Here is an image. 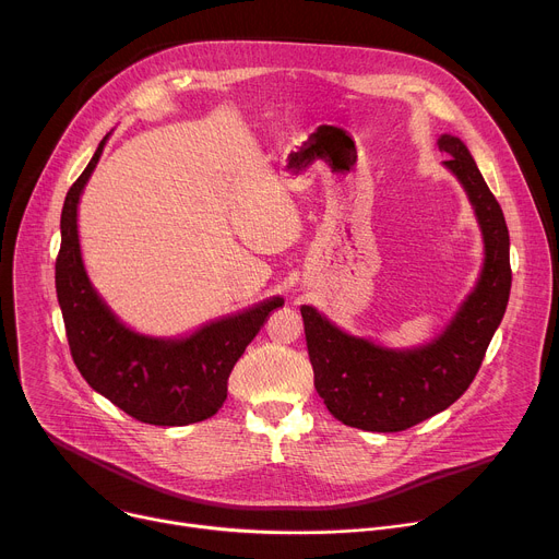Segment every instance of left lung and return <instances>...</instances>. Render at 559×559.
<instances>
[{
  "label": "left lung",
  "mask_w": 559,
  "mask_h": 559,
  "mask_svg": "<svg viewBox=\"0 0 559 559\" xmlns=\"http://www.w3.org/2000/svg\"><path fill=\"white\" fill-rule=\"evenodd\" d=\"M442 162L474 209L483 236V265L469 294L423 346L391 348L334 325L312 306H301L314 389L328 412L364 431H404L452 406L472 384L506 314L510 296V236L506 217L454 134L438 136Z\"/></svg>",
  "instance_id": "left-lung-1"
}]
</instances>
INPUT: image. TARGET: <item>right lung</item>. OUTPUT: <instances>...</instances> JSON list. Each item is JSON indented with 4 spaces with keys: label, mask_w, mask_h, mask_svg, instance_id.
I'll use <instances>...</instances> for the list:
<instances>
[{
    "label": "right lung",
    "mask_w": 559,
    "mask_h": 559,
    "mask_svg": "<svg viewBox=\"0 0 559 559\" xmlns=\"http://www.w3.org/2000/svg\"><path fill=\"white\" fill-rule=\"evenodd\" d=\"M107 136L69 189L60 217L56 292L71 357L96 393L141 423L183 427L206 420L227 400L236 361L267 314L283 306V296L206 321L179 337H155L126 325L92 285L79 238L81 195Z\"/></svg>",
    "instance_id": "add662e5"
}]
</instances>
